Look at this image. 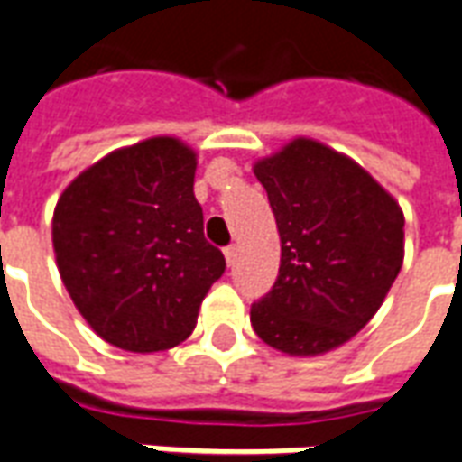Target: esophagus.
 <instances>
[{"label":"esophagus","mask_w":462,"mask_h":462,"mask_svg":"<svg viewBox=\"0 0 462 462\" xmlns=\"http://www.w3.org/2000/svg\"><path fill=\"white\" fill-rule=\"evenodd\" d=\"M224 256H226V263H228V266H234V263H236L238 248L236 246H226L224 248Z\"/></svg>","instance_id":"esophagus-1"}]
</instances>
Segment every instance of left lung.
Wrapping results in <instances>:
<instances>
[{
    "label": "left lung",
    "instance_id": "1",
    "mask_svg": "<svg viewBox=\"0 0 462 462\" xmlns=\"http://www.w3.org/2000/svg\"><path fill=\"white\" fill-rule=\"evenodd\" d=\"M273 208L281 266L251 306L271 348L320 356L375 316L403 266V211L363 166L313 139H293L254 166Z\"/></svg>",
    "mask_w": 462,
    "mask_h": 462
}]
</instances>
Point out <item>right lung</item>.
I'll list each match as a JSON object with an SVG mask.
<instances>
[{
  "label": "right lung",
  "mask_w": 462,
  "mask_h": 462,
  "mask_svg": "<svg viewBox=\"0 0 462 462\" xmlns=\"http://www.w3.org/2000/svg\"><path fill=\"white\" fill-rule=\"evenodd\" d=\"M194 173L191 146L153 136L106 153L59 196V276L94 333L116 348L179 346L224 273V254L204 238Z\"/></svg>",
  "instance_id": "1"
}]
</instances>
